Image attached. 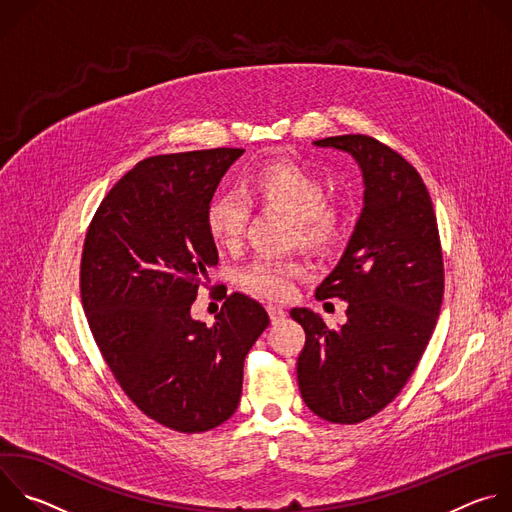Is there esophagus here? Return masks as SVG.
Listing matches in <instances>:
<instances>
[{
    "label": "esophagus",
    "instance_id": "34e87169",
    "mask_svg": "<svg viewBox=\"0 0 512 512\" xmlns=\"http://www.w3.org/2000/svg\"><path fill=\"white\" fill-rule=\"evenodd\" d=\"M267 314L271 318V324H277V322H281L287 316V312L283 308H279V306H267Z\"/></svg>",
    "mask_w": 512,
    "mask_h": 512
}]
</instances>
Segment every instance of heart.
<instances>
[{
	"label": "heart",
	"instance_id": "1",
	"mask_svg": "<svg viewBox=\"0 0 512 512\" xmlns=\"http://www.w3.org/2000/svg\"><path fill=\"white\" fill-rule=\"evenodd\" d=\"M324 182L296 162H269L249 172L241 192L216 194L206 206V229L216 245L235 249L243 241L251 204L277 206L294 214L291 239L308 249L326 247L336 235V214L326 204ZM304 267L294 259L257 257L241 273L239 283L249 294L281 300L289 296Z\"/></svg>",
	"mask_w": 512,
	"mask_h": 512
}]
</instances>
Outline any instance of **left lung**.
I'll list each match as a JSON object with an SVG mask.
<instances>
[{
  "label": "left lung",
  "instance_id": "8db88e82",
  "mask_svg": "<svg viewBox=\"0 0 512 512\" xmlns=\"http://www.w3.org/2000/svg\"><path fill=\"white\" fill-rule=\"evenodd\" d=\"M318 148L346 152L362 172V210L316 298L348 302L346 324L294 308L306 330L298 358L304 403L332 423L387 407L413 375L444 298V261L429 192L417 170L369 135H336Z\"/></svg>",
  "mask_w": 512,
  "mask_h": 512
}]
</instances>
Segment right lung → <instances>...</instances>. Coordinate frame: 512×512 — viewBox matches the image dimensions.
Instances as JSON below:
<instances>
[{
  "label": "right lung",
  "mask_w": 512,
  "mask_h": 512,
  "mask_svg": "<svg viewBox=\"0 0 512 512\" xmlns=\"http://www.w3.org/2000/svg\"><path fill=\"white\" fill-rule=\"evenodd\" d=\"M245 150L154 156L103 198L81 261L83 308L121 389L148 417L200 433L225 423L243 391V362L269 326L263 306L231 294L206 326L190 316L218 263L206 206Z\"/></svg>",
  "instance_id": "1"
}]
</instances>
